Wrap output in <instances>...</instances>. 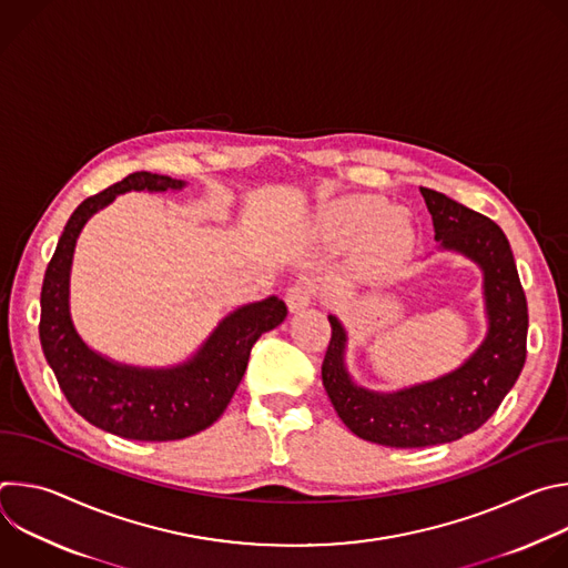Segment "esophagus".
Wrapping results in <instances>:
<instances>
[{
    "mask_svg": "<svg viewBox=\"0 0 568 568\" xmlns=\"http://www.w3.org/2000/svg\"><path fill=\"white\" fill-rule=\"evenodd\" d=\"M314 298V285L310 281H301L296 285H292L287 292H285V303H287V310L290 312H298V310H305Z\"/></svg>",
    "mask_w": 568,
    "mask_h": 568,
    "instance_id": "obj_1",
    "label": "esophagus"
}]
</instances>
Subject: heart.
I'll list each match as a JSON object with an SVG mask.
<instances>
[{
    "mask_svg": "<svg viewBox=\"0 0 568 568\" xmlns=\"http://www.w3.org/2000/svg\"><path fill=\"white\" fill-rule=\"evenodd\" d=\"M318 229L335 245L359 242L355 267L362 276H386L414 250L416 226L409 213L390 211L379 195L353 193L323 204Z\"/></svg>",
    "mask_w": 568,
    "mask_h": 568,
    "instance_id": "1",
    "label": "heart"
}]
</instances>
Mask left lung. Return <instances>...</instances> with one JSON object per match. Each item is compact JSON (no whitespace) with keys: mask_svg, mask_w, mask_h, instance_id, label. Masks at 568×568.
Here are the masks:
<instances>
[{"mask_svg":"<svg viewBox=\"0 0 568 568\" xmlns=\"http://www.w3.org/2000/svg\"><path fill=\"white\" fill-rule=\"evenodd\" d=\"M420 193L438 250L465 256L483 274L488 331L458 368L384 393L353 379L346 366L348 331L337 314H328L333 339L321 366L323 386L355 436L386 447L443 445L476 432L499 409L526 362L528 305L506 233L438 191L420 186Z\"/></svg>","mask_w":568,"mask_h":568,"instance_id":"1","label":"left lung"}]
</instances>
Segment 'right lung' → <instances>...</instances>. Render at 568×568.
Listing matches in <instances>:
<instances>
[{
	"instance_id": "add662e5",
	"label": "right lung",
	"mask_w": 568,
	"mask_h": 568,
	"mask_svg": "<svg viewBox=\"0 0 568 568\" xmlns=\"http://www.w3.org/2000/svg\"><path fill=\"white\" fill-rule=\"evenodd\" d=\"M186 182L169 175L132 173L103 193L88 197L64 224L40 294L42 353L75 414L94 427L128 440H180L211 427L226 409L252 346L281 326L287 307L278 296L229 312L204 344L175 366L121 364L90 348L78 335L71 303V263L75 240L88 220L130 191H182Z\"/></svg>"
}]
</instances>
